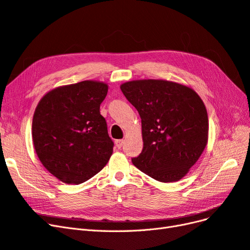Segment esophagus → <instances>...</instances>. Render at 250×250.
Wrapping results in <instances>:
<instances>
[{"instance_id":"34e87169","label":"esophagus","mask_w":250,"mask_h":250,"mask_svg":"<svg viewBox=\"0 0 250 250\" xmlns=\"http://www.w3.org/2000/svg\"><path fill=\"white\" fill-rule=\"evenodd\" d=\"M115 144H116V147H117L118 149H121L123 144H124V141H123V140H117V141L115 142Z\"/></svg>"}]
</instances>
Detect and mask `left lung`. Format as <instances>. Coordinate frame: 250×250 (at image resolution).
Returning <instances> with one entry per match:
<instances>
[{
    "mask_svg": "<svg viewBox=\"0 0 250 250\" xmlns=\"http://www.w3.org/2000/svg\"><path fill=\"white\" fill-rule=\"evenodd\" d=\"M120 88L142 119L144 148L133 165L159 182L182 179L208 143V114L201 97L165 80L131 81Z\"/></svg>",
    "mask_w": 250,
    "mask_h": 250,
    "instance_id": "8db88e82",
    "label": "left lung"
}]
</instances>
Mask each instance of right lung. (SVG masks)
I'll return each mask as SVG.
<instances>
[{
	"instance_id": "right-lung-1",
	"label": "right lung",
	"mask_w": 250,
	"mask_h": 250,
	"mask_svg": "<svg viewBox=\"0 0 250 250\" xmlns=\"http://www.w3.org/2000/svg\"><path fill=\"white\" fill-rule=\"evenodd\" d=\"M108 85L83 81L46 93L32 123L34 148L51 175L66 184H81L106 166L114 143L100 115Z\"/></svg>"
}]
</instances>
